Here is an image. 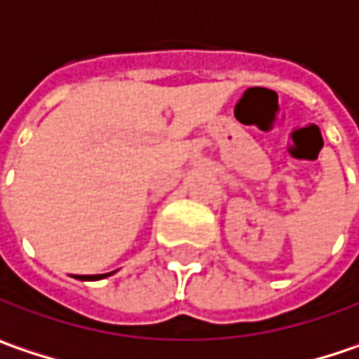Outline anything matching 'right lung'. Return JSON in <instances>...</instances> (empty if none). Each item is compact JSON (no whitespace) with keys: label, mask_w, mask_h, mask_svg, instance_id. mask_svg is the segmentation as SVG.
<instances>
[{"label":"right lung","mask_w":359,"mask_h":359,"mask_svg":"<svg viewBox=\"0 0 359 359\" xmlns=\"http://www.w3.org/2000/svg\"><path fill=\"white\" fill-rule=\"evenodd\" d=\"M114 271H110V273H95V276H75V278H79V280H104V278H108V276H112Z\"/></svg>","instance_id":"add662e5"}]
</instances>
